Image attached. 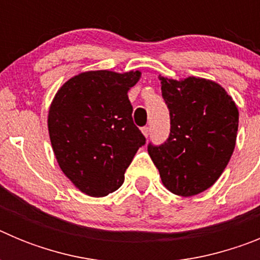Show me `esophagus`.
<instances>
[{
	"instance_id": "obj_1",
	"label": "esophagus",
	"mask_w": 260,
	"mask_h": 260,
	"mask_svg": "<svg viewBox=\"0 0 260 260\" xmlns=\"http://www.w3.org/2000/svg\"><path fill=\"white\" fill-rule=\"evenodd\" d=\"M142 133H143V135L144 137H148V135H150V133H151V128L148 127V126H144V127H142Z\"/></svg>"
}]
</instances>
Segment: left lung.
I'll return each instance as SVG.
<instances>
[{"label":"left lung","instance_id":"1","mask_svg":"<svg viewBox=\"0 0 260 260\" xmlns=\"http://www.w3.org/2000/svg\"><path fill=\"white\" fill-rule=\"evenodd\" d=\"M171 134L148 153L164 186L181 197L207 190L228 165L236 146L238 109L220 84L203 78L160 77Z\"/></svg>","mask_w":260,"mask_h":260}]
</instances>
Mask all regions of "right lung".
<instances>
[{
	"label": "right lung",
	"mask_w": 260,
	"mask_h": 260,
	"mask_svg": "<svg viewBox=\"0 0 260 260\" xmlns=\"http://www.w3.org/2000/svg\"><path fill=\"white\" fill-rule=\"evenodd\" d=\"M141 71H86L57 91L48 114L53 152L61 171L89 197L121 187L146 138L133 121L128 89Z\"/></svg>",
	"instance_id": "obj_1"
}]
</instances>
